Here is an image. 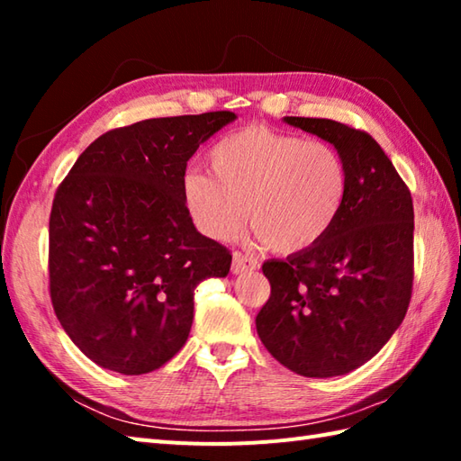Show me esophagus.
<instances>
[{
	"label": "esophagus",
	"instance_id": "34e87169",
	"mask_svg": "<svg viewBox=\"0 0 461 461\" xmlns=\"http://www.w3.org/2000/svg\"><path fill=\"white\" fill-rule=\"evenodd\" d=\"M259 267V261L251 256H246V253L236 251L233 253V259H231V271L233 273H243V271H253Z\"/></svg>",
	"mask_w": 461,
	"mask_h": 461
}]
</instances>
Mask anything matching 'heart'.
<instances>
[{"mask_svg":"<svg viewBox=\"0 0 461 461\" xmlns=\"http://www.w3.org/2000/svg\"><path fill=\"white\" fill-rule=\"evenodd\" d=\"M210 162L213 174L185 172L182 198L198 230L213 240L230 238L246 213L269 249H309L332 230L348 194L339 149L261 124L225 136Z\"/></svg>","mask_w":461,"mask_h":461,"instance_id":"obj_1","label":"heart"}]
</instances>
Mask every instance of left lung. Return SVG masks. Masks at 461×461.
<instances>
[{"label": "left lung", "instance_id": "obj_1", "mask_svg": "<svg viewBox=\"0 0 461 461\" xmlns=\"http://www.w3.org/2000/svg\"><path fill=\"white\" fill-rule=\"evenodd\" d=\"M285 121L335 144L348 166V194L319 243L263 263L271 295L256 327L285 368L339 376L375 357L404 321L414 281L412 195L368 132L329 119Z\"/></svg>", "mask_w": 461, "mask_h": 461}]
</instances>
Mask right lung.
Here are the masks:
<instances>
[{"label":"right lung","instance_id":"obj_1","mask_svg":"<svg viewBox=\"0 0 461 461\" xmlns=\"http://www.w3.org/2000/svg\"><path fill=\"white\" fill-rule=\"evenodd\" d=\"M230 111L149 119L99 136L55 192L49 295L96 365L146 375L190 335L194 289L230 273L231 253L194 228L182 198L198 146Z\"/></svg>","mask_w":461,"mask_h":461}]
</instances>
